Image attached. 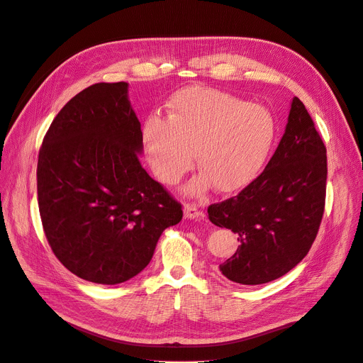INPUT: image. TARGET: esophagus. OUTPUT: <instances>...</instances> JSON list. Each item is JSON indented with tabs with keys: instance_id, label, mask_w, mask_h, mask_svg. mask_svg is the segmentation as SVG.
<instances>
[{
	"instance_id": "esophagus-1",
	"label": "esophagus",
	"mask_w": 363,
	"mask_h": 363,
	"mask_svg": "<svg viewBox=\"0 0 363 363\" xmlns=\"http://www.w3.org/2000/svg\"><path fill=\"white\" fill-rule=\"evenodd\" d=\"M184 216L186 219H201L203 212L199 211V207L194 203H185L184 204Z\"/></svg>"
}]
</instances>
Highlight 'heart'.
<instances>
[{
    "instance_id": "heart-1",
    "label": "heart",
    "mask_w": 363,
    "mask_h": 363,
    "mask_svg": "<svg viewBox=\"0 0 363 363\" xmlns=\"http://www.w3.org/2000/svg\"><path fill=\"white\" fill-rule=\"evenodd\" d=\"M275 138L277 121L264 106L200 86L170 100L167 121L150 116L143 126L148 163L163 184H177L191 169L196 151L203 172L185 186L189 196L212 185L220 193L249 185L268 162Z\"/></svg>"
}]
</instances>
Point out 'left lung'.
Wrapping results in <instances>:
<instances>
[{
  "instance_id": "left-lung-1",
  "label": "left lung",
  "mask_w": 363,
  "mask_h": 363,
  "mask_svg": "<svg viewBox=\"0 0 363 363\" xmlns=\"http://www.w3.org/2000/svg\"><path fill=\"white\" fill-rule=\"evenodd\" d=\"M327 148L304 104L294 97L284 135L262 174L242 191L207 208L208 219L238 235L219 269L242 285L290 272L311 250L325 207Z\"/></svg>"
}]
</instances>
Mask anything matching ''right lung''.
I'll list each match as a JSON object with an SVG mask.
<instances>
[{"instance_id":"add662e5","label":"right lung","mask_w":363,"mask_h":363,"mask_svg":"<svg viewBox=\"0 0 363 363\" xmlns=\"http://www.w3.org/2000/svg\"><path fill=\"white\" fill-rule=\"evenodd\" d=\"M141 123L128 84H94L59 111L36 167L38 206L52 253L85 281L138 275L182 206L140 163Z\"/></svg>"}]
</instances>
